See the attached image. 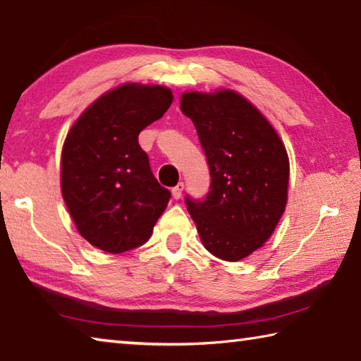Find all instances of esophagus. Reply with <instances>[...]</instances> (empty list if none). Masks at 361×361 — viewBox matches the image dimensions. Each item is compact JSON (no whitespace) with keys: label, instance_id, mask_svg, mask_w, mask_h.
Instances as JSON below:
<instances>
[{"label":"esophagus","instance_id":"esophagus-1","mask_svg":"<svg viewBox=\"0 0 361 361\" xmlns=\"http://www.w3.org/2000/svg\"><path fill=\"white\" fill-rule=\"evenodd\" d=\"M182 192H184V184L182 182H179L176 187H173V190H171V193H173V198L179 200L182 197Z\"/></svg>","mask_w":361,"mask_h":361}]
</instances>
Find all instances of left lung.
<instances>
[{"mask_svg":"<svg viewBox=\"0 0 361 361\" xmlns=\"http://www.w3.org/2000/svg\"><path fill=\"white\" fill-rule=\"evenodd\" d=\"M180 111L197 128L209 166L203 200L185 204L204 247L238 262L273 235L287 204L288 157L257 107L231 90L184 93Z\"/></svg>","mask_w":361,"mask_h":361,"instance_id":"1","label":"left lung"}]
</instances>
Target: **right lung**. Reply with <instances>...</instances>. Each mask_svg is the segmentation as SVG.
I'll return each instance as SVG.
<instances>
[{"mask_svg": "<svg viewBox=\"0 0 361 361\" xmlns=\"http://www.w3.org/2000/svg\"><path fill=\"white\" fill-rule=\"evenodd\" d=\"M173 103L169 88L125 84L98 98L68 133L61 193L82 236L109 254L136 249L171 198L137 142Z\"/></svg>", "mask_w": 361, "mask_h": 361, "instance_id": "1", "label": "right lung"}]
</instances>
